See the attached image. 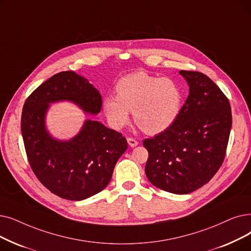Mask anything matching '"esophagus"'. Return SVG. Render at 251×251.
Segmentation results:
<instances>
[{
	"label": "esophagus",
	"mask_w": 251,
	"mask_h": 251,
	"mask_svg": "<svg viewBox=\"0 0 251 251\" xmlns=\"http://www.w3.org/2000/svg\"><path fill=\"white\" fill-rule=\"evenodd\" d=\"M127 143H128V145L130 147H132V148H134V147H136L138 145V141L136 139H134V138H131V137H128L127 138Z\"/></svg>",
	"instance_id": "34e87169"
}]
</instances>
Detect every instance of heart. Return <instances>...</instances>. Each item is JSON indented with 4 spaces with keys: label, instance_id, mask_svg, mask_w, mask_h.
<instances>
[{
    "label": "heart",
    "instance_id": "b5f03b06",
    "mask_svg": "<svg viewBox=\"0 0 251 251\" xmlns=\"http://www.w3.org/2000/svg\"><path fill=\"white\" fill-rule=\"evenodd\" d=\"M116 91L117 95H105L102 101L108 122L116 129L128 123L132 111L134 121L145 132L158 134L176 122L181 110L180 88L167 78L133 73L118 82Z\"/></svg>",
    "mask_w": 251,
    "mask_h": 251
}]
</instances>
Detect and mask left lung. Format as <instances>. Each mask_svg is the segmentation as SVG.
Returning a JSON list of instances; mask_svg holds the SVG:
<instances>
[{"label":"left lung","mask_w":251,"mask_h":251,"mask_svg":"<svg viewBox=\"0 0 251 251\" xmlns=\"http://www.w3.org/2000/svg\"><path fill=\"white\" fill-rule=\"evenodd\" d=\"M190 89L177 119L167 130L144 140L149 151L147 177L172 194L192 193L222 166L232 127L231 105L212 80L180 71Z\"/></svg>","instance_id":"1"}]
</instances>
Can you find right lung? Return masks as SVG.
<instances>
[{
    "mask_svg": "<svg viewBox=\"0 0 251 251\" xmlns=\"http://www.w3.org/2000/svg\"><path fill=\"white\" fill-rule=\"evenodd\" d=\"M71 101L85 114L101 110V95L75 72H61L41 84L25 102L23 134L29 165L37 178L58 197L81 201L101 192L110 182L117 161L127 150L121 133L87 119L69 140L53 137L46 127L51 103Z\"/></svg>",
    "mask_w": 251,
    "mask_h": 251,
    "instance_id": "right-lung-1",
    "label": "right lung"
}]
</instances>
